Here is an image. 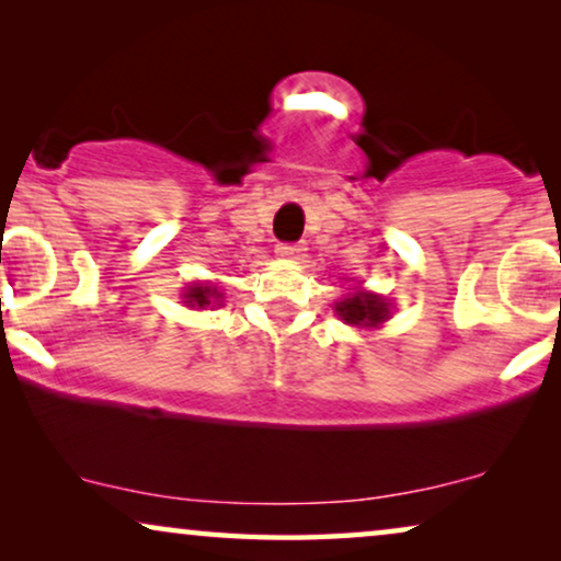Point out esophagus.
Wrapping results in <instances>:
<instances>
[{
	"label": "esophagus",
	"instance_id": "esophagus-1",
	"mask_svg": "<svg viewBox=\"0 0 561 561\" xmlns=\"http://www.w3.org/2000/svg\"><path fill=\"white\" fill-rule=\"evenodd\" d=\"M304 244L298 242H280L278 248H275V252H278V257H286V260H298L304 255Z\"/></svg>",
	"mask_w": 561,
	"mask_h": 561
}]
</instances>
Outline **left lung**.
Wrapping results in <instances>:
<instances>
[{
	"label": "left lung",
	"mask_w": 561,
	"mask_h": 561,
	"mask_svg": "<svg viewBox=\"0 0 561 561\" xmlns=\"http://www.w3.org/2000/svg\"><path fill=\"white\" fill-rule=\"evenodd\" d=\"M344 324L352 327H378L380 321L388 319V306L380 296L373 294H350L344 301L336 304Z\"/></svg>",
	"instance_id": "left-lung-1"
}]
</instances>
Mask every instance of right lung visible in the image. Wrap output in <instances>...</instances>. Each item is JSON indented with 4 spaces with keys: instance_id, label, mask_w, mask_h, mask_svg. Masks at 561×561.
<instances>
[{
    "instance_id": "obj_1",
    "label": "right lung",
    "mask_w": 561,
    "mask_h": 561,
    "mask_svg": "<svg viewBox=\"0 0 561 561\" xmlns=\"http://www.w3.org/2000/svg\"><path fill=\"white\" fill-rule=\"evenodd\" d=\"M211 296H217V288H211V286H194V288H188L186 304L204 309V306L211 304Z\"/></svg>"
}]
</instances>
